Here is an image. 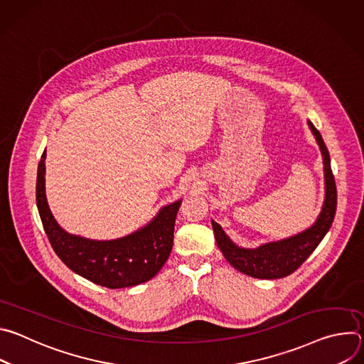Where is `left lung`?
Masks as SVG:
<instances>
[{
  "label": "left lung",
  "mask_w": 364,
  "mask_h": 364,
  "mask_svg": "<svg viewBox=\"0 0 364 364\" xmlns=\"http://www.w3.org/2000/svg\"><path fill=\"white\" fill-rule=\"evenodd\" d=\"M308 127L311 132L314 134L316 141L321 149L326 183L323 209L313 226L288 239L265 243L256 249H245L235 245L225 233L222 226L212 220L219 249L226 257V261H229V264L242 274L261 279H278L291 275L316 250V247L331 228L337 207V188L330 166V154L321 134L313 125V122L308 121Z\"/></svg>",
  "instance_id": "8db88e82"
}]
</instances>
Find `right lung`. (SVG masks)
I'll return each mask as SVG.
<instances>
[{
  "label": "right lung",
  "mask_w": 364,
  "mask_h": 364,
  "mask_svg": "<svg viewBox=\"0 0 364 364\" xmlns=\"http://www.w3.org/2000/svg\"><path fill=\"white\" fill-rule=\"evenodd\" d=\"M46 149L37 170L36 200L44 232L62 262L75 274L111 289L149 281L163 268L173 249L174 223L181 200L160 210L146 226L114 240H92L59 226L46 198Z\"/></svg>",
  "instance_id": "right-lung-1"
}]
</instances>
